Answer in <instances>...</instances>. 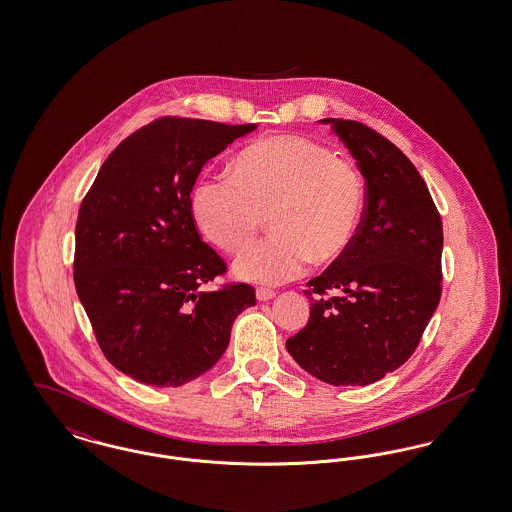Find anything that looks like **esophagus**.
I'll return each mask as SVG.
<instances>
[{
  "mask_svg": "<svg viewBox=\"0 0 512 512\" xmlns=\"http://www.w3.org/2000/svg\"><path fill=\"white\" fill-rule=\"evenodd\" d=\"M255 295H257V301H261V303H267V301L276 297V293L272 292V290H267V288H257Z\"/></svg>",
  "mask_w": 512,
  "mask_h": 512,
  "instance_id": "obj_1",
  "label": "esophagus"
}]
</instances>
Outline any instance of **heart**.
Returning a JSON list of instances; mask_svg holds the SVG:
<instances>
[{
  "mask_svg": "<svg viewBox=\"0 0 512 512\" xmlns=\"http://www.w3.org/2000/svg\"><path fill=\"white\" fill-rule=\"evenodd\" d=\"M234 176H203L190 207L201 234L236 253L270 215V236L234 261L238 278L278 286L311 261L341 259L355 242L365 207L361 174L330 147L301 136L261 140L234 159Z\"/></svg>",
  "mask_w": 512,
  "mask_h": 512,
  "instance_id": "1",
  "label": "heart"
}]
</instances>
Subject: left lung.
Wrapping results in <instances>:
<instances>
[{
	"mask_svg": "<svg viewBox=\"0 0 512 512\" xmlns=\"http://www.w3.org/2000/svg\"><path fill=\"white\" fill-rule=\"evenodd\" d=\"M365 178V211L349 251L307 282L311 317L286 341L293 361L332 386H368L403 365L441 297L443 228L407 155L368 128L322 119Z\"/></svg>",
	"mask_w": 512,
	"mask_h": 512,
	"instance_id": "left-lung-1",
	"label": "left lung"
}]
</instances>
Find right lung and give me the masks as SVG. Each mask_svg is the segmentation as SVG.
Instances as JSON below:
<instances>
[{"label": "right lung", "instance_id": "add662e5", "mask_svg": "<svg viewBox=\"0 0 512 512\" xmlns=\"http://www.w3.org/2000/svg\"><path fill=\"white\" fill-rule=\"evenodd\" d=\"M257 124L165 117L101 165L76 222L74 286L107 361L147 386L178 388L217 365L247 284L203 292L226 267L201 242L192 190L209 159Z\"/></svg>", "mask_w": 512, "mask_h": 512}]
</instances>
